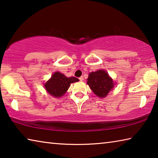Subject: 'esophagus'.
<instances>
[{
    "mask_svg": "<svg viewBox=\"0 0 158 158\" xmlns=\"http://www.w3.org/2000/svg\"><path fill=\"white\" fill-rule=\"evenodd\" d=\"M79 79L80 81H83V80H84V77H80Z\"/></svg>",
    "mask_w": 158,
    "mask_h": 158,
    "instance_id": "obj_1",
    "label": "esophagus"
}]
</instances>
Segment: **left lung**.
<instances>
[{
  "instance_id": "left-lung-1",
  "label": "left lung",
  "mask_w": 158,
  "mask_h": 158,
  "mask_svg": "<svg viewBox=\"0 0 158 158\" xmlns=\"http://www.w3.org/2000/svg\"><path fill=\"white\" fill-rule=\"evenodd\" d=\"M87 84L93 92L100 98H105L113 89V80L108 73L102 69L92 72L87 79Z\"/></svg>"
}]
</instances>
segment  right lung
<instances>
[{
  "mask_svg": "<svg viewBox=\"0 0 158 158\" xmlns=\"http://www.w3.org/2000/svg\"><path fill=\"white\" fill-rule=\"evenodd\" d=\"M77 81H79V79L76 77H66L64 74L57 72L44 84V87L51 95L58 98L65 94L70 84Z\"/></svg>",
  "mask_w": 158,
  "mask_h": 158,
  "instance_id": "obj_1",
  "label": "right lung"
}]
</instances>
